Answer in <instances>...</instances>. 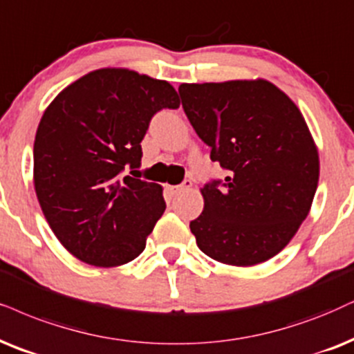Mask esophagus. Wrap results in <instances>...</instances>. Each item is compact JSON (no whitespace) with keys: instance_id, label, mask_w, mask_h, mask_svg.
I'll use <instances>...</instances> for the list:
<instances>
[{"instance_id":"1","label":"esophagus","mask_w":354,"mask_h":354,"mask_svg":"<svg viewBox=\"0 0 354 354\" xmlns=\"http://www.w3.org/2000/svg\"><path fill=\"white\" fill-rule=\"evenodd\" d=\"M191 186H192L191 180H185L181 185H178V186H168V191H169V194H180V192L189 189Z\"/></svg>"}]
</instances>
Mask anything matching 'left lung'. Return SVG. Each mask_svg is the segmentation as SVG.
Returning <instances> with one entry per match:
<instances>
[{"mask_svg": "<svg viewBox=\"0 0 354 354\" xmlns=\"http://www.w3.org/2000/svg\"><path fill=\"white\" fill-rule=\"evenodd\" d=\"M183 109L225 180L205 183L189 229L216 261L253 266L274 257L306 221L319 151L301 111L266 80L183 83Z\"/></svg>", "mask_w": 354, "mask_h": 354, "instance_id": "8db88e82", "label": "left lung"}]
</instances>
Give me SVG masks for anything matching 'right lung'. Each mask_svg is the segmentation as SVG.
<instances>
[{"instance_id": "obj_1", "label": "right lung", "mask_w": 354, "mask_h": 354, "mask_svg": "<svg viewBox=\"0 0 354 354\" xmlns=\"http://www.w3.org/2000/svg\"><path fill=\"white\" fill-rule=\"evenodd\" d=\"M178 107L168 82L124 68L84 75L47 107L34 142L35 194L73 257L111 268L144 252L167 209L162 186L120 174L140 167L151 118Z\"/></svg>"}]
</instances>
